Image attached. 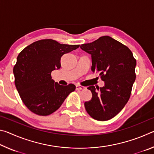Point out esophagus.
<instances>
[{
	"mask_svg": "<svg viewBox=\"0 0 154 154\" xmlns=\"http://www.w3.org/2000/svg\"><path fill=\"white\" fill-rule=\"evenodd\" d=\"M85 87L83 86V85H76V90H85Z\"/></svg>",
	"mask_w": 154,
	"mask_h": 154,
	"instance_id": "34e87169",
	"label": "esophagus"
}]
</instances>
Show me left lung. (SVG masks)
I'll return each mask as SVG.
<instances>
[{
    "mask_svg": "<svg viewBox=\"0 0 154 154\" xmlns=\"http://www.w3.org/2000/svg\"><path fill=\"white\" fill-rule=\"evenodd\" d=\"M80 48L92 55V72H100L105 86L88 88L92 94L85 102L88 113L93 119L106 121L113 118L128 101L136 79L137 61L127 46L109 36H101Z\"/></svg>",
    "mask_w": 154,
    "mask_h": 154,
    "instance_id": "left-lung-1",
    "label": "left lung"
}]
</instances>
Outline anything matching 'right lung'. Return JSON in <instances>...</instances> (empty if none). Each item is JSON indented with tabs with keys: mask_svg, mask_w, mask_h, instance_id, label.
Wrapping results in <instances>:
<instances>
[{
	"mask_svg": "<svg viewBox=\"0 0 154 154\" xmlns=\"http://www.w3.org/2000/svg\"><path fill=\"white\" fill-rule=\"evenodd\" d=\"M79 45L60 44L42 39L30 44L17 56L14 67L15 85L25 106L38 116H49L60 108L75 90V85H59L51 79V72L61 66L62 55Z\"/></svg>",
	"mask_w": 154,
	"mask_h": 154,
	"instance_id": "1",
	"label": "right lung"
}]
</instances>
